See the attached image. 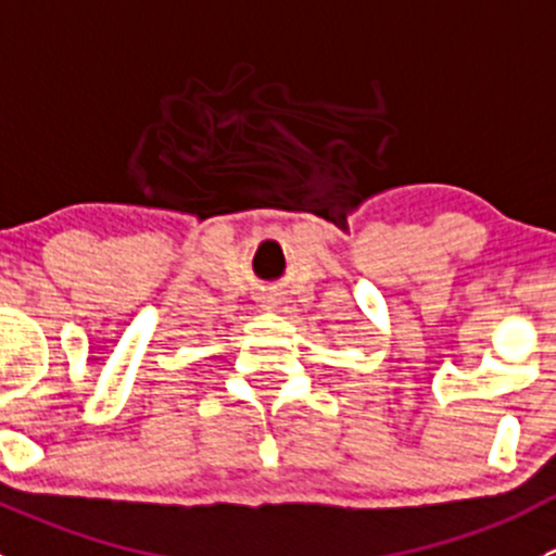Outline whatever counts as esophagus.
I'll list each match as a JSON object with an SVG mask.
<instances>
[{
    "instance_id": "obj_1",
    "label": "esophagus",
    "mask_w": 556,
    "mask_h": 556,
    "mask_svg": "<svg viewBox=\"0 0 556 556\" xmlns=\"http://www.w3.org/2000/svg\"><path fill=\"white\" fill-rule=\"evenodd\" d=\"M274 304H277V301H274V295H261V306H268V309H271Z\"/></svg>"
}]
</instances>
